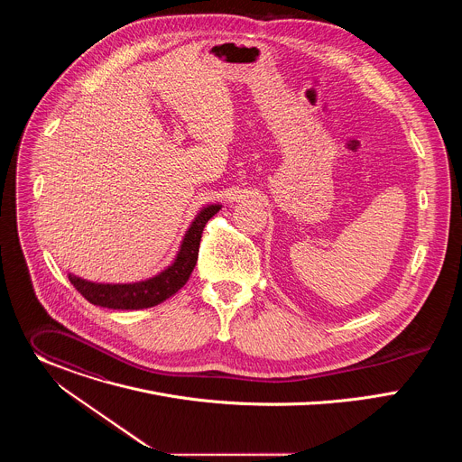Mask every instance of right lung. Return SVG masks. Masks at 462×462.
<instances>
[{
  "label": "right lung",
  "instance_id": "1",
  "mask_svg": "<svg viewBox=\"0 0 462 462\" xmlns=\"http://www.w3.org/2000/svg\"><path fill=\"white\" fill-rule=\"evenodd\" d=\"M219 210L221 205H207L199 210V214L193 217L191 225L188 226L171 265H168L153 278L134 283H97L69 274V282L89 303L98 307L137 310L159 305L173 296L188 282L197 263L205 225Z\"/></svg>",
  "mask_w": 462,
  "mask_h": 462
}]
</instances>
